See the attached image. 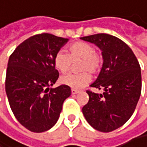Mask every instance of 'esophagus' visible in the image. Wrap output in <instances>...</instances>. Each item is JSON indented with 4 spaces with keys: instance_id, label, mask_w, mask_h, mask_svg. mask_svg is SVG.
I'll list each match as a JSON object with an SVG mask.
<instances>
[{
    "instance_id": "obj_1",
    "label": "esophagus",
    "mask_w": 147,
    "mask_h": 147,
    "mask_svg": "<svg viewBox=\"0 0 147 147\" xmlns=\"http://www.w3.org/2000/svg\"><path fill=\"white\" fill-rule=\"evenodd\" d=\"M79 92H80L79 90H75V89H72V90H71V93H72L73 95H76V94H78V93H79Z\"/></svg>"
}]
</instances>
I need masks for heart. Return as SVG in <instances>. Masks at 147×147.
<instances>
[{
    "label": "heart",
    "mask_w": 147,
    "mask_h": 147,
    "mask_svg": "<svg viewBox=\"0 0 147 147\" xmlns=\"http://www.w3.org/2000/svg\"><path fill=\"white\" fill-rule=\"evenodd\" d=\"M81 59L79 69L87 70L78 74L69 73L61 78V83L72 89L79 90L86 86L91 81L92 74L99 72L103 63L102 56L95 50V47L87 42L78 41L68 47V54L57 51L53 58L54 67L61 73L67 72L71 65V61Z\"/></svg>",
    "instance_id": "b5f03b06"
}]
</instances>
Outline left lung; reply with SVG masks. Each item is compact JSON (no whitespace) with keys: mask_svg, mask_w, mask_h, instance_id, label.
I'll return each mask as SVG.
<instances>
[{"mask_svg":"<svg viewBox=\"0 0 147 147\" xmlns=\"http://www.w3.org/2000/svg\"><path fill=\"white\" fill-rule=\"evenodd\" d=\"M81 39L102 50V68L90 87L104 90L102 94L87 90L90 99L83 114L95 129L112 132L123 126L135 110L141 94L140 63L131 48L115 36L97 33Z\"/></svg>","mask_w":147,"mask_h":147,"instance_id":"obj_1","label":"left lung"}]
</instances>
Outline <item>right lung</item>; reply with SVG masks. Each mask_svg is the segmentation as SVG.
I'll list each match as a JSON object with an SVG mask.
<instances>
[{"label":"right lung","instance_id":"obj_1","mask_svg":"<svg viewBox=\"0 0 147 147\" xmlns=\"http://www.w3.org/2000/svg\"><path fill=\"white\" fill-rule=\"evenodd\" d=\"M67 41L50 33L36 34L19 45L9 57L5 81L8 102L17 121L31 132L51 128L71 94L64 84L50 88L59 77L54 56Z\"/></svg>","mask_w":147,"mask_h":147}]
</instances>
